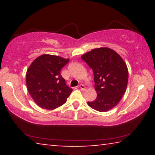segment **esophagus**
<instances>
[{
  "instance_id": "esophagus-1",
  "label": "esophagus",
  "mask_w": 155,
  "mask_h": 155,
  "mask_svg": "<svg viewBox=\"0 0 155 155\" xmlns=\"http://www.w3.org/2000/svg\"><path fill=\"white\" fill-rule=\"evenodd\" d=\"M79 88H80V90H81L82 91H85V90H86L85 86H84V84H80V85H79Z\"/></svg>"
}]
</instances>
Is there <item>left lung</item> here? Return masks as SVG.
<instances>
[{"label":"left lung","instance_id":"left-lung-1","mask_svg":"<svg viewBox=\"0 0 155 155\" xmlns=\"http://www.w3.org/2000/svg\"><path fill=\"white\" fill-rule=\"evenodd\" d=\"M81 58L92 69L97 93L96 99L87 104L96 111H109L126 92L128 81L126 63L115 51L107 47L94 48Z\"/></svg>","mask_w":155,"mask_h":155}]
</instances>
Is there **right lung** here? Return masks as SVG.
<instances>
[{
  "instance_id": "right-lung-1",
  "label": "right lung",
  "mask_w": 155,
  "mask_h": 155,
  "mask_svg": "<svg viewBox=\"0 0 155 155\" xmlns=\"http://www.w3.org/2000/svg\"><path fill=\"white\" fill-rule=\"evenodd\" d=\"M69 59L44 54L29 65L26 74L27 90L35 103L42 109L51 110L63 105L71 94L60 74Z\"/></svg>"
}]
</instances>
